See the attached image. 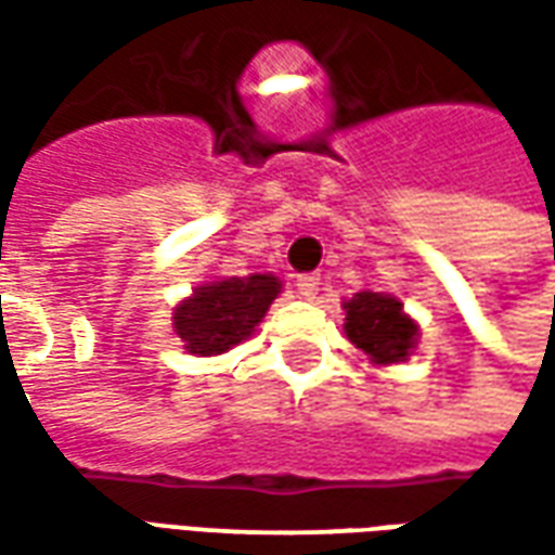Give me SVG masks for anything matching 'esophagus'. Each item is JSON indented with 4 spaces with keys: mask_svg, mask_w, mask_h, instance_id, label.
<instances>
[{
    "mask_svg": "<svg viewBox=\"0 0 555 555\" xmlns=\"http://www.w3.org/2000/svg\"><path fill=\"white\" fill-rule=\"evenodd\" d=\"M318 288H321V276H314V273L297 276V291H300V297H306V300H314Z\"/></svg>",
    "mask_w": 555,
    "mask_h": 555,
    "instance_id": "34e87169",
    "label": "esophagus"
}]
</instances>
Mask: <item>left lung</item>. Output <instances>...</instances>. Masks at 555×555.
Returning a JSON list of instances; mask_svg holds the SVG:
<instances>
[{
    "label": "left lung",
    "mask_w": 555,
    "mask_h": 555,
    "mask_svg": "<svg viewBox=\"0 0 555 555\" xmlns=\"http://www.w3.org/2000/svg\"><path fill=\"white\" fill-rule=\"evenodd\" d=\"M345 333L365 357H372V362H401L416 348V324L401 312V302L392 297L362 291L345 302Z\"/></svg>",
    "instance_id": "8db88e82"
}]
</instances>
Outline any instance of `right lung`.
I'll return each mask as SVG.
<instances>
[{
  "label": "right lung",
  "mask_w": 555,
  "mask_h": 555,
  "mask_svg": "<svg viewBox=\"0 0 555 555\" xmlns=\"http://www.w3.org/2000/svg\"><path fill=\"white\" fill-rule=\"evenodd\" d=\"M276 294L279 279L264 273L214 282L175 309V330L190 353L217 357L253 333Z\"/></svg>",
  "instance_id": "obj_1"
}]
</instances>
